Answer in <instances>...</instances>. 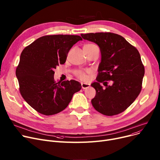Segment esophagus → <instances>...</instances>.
<instances>
[{
  "label": "esophagus",
  "mask_w": 160,
  "mask_h": 160,
  "mask_svg": "<svg viewBox=\"0 0 160 160\" xmlns=\"http://www.w3.org/2000/svg\"><path fill=\"white\" fill-rule=\"evenodd\" d=\"M81 85H82V89H88V88H89V86H90V85L89 84V83H82Z\"/></svg>",
  "instance_id": "34e87169"
}]
</instances>
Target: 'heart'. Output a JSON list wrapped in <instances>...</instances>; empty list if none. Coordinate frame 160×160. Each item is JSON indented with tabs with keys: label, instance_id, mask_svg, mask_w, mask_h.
Returning a JSON list of instances; mask_svg holds the SVG:
<instances>
[{
	"label": "heart",
	"instance_id": "heart-1",
	"mask_svg": "<svg viewBox=\"0 0 160 160\" xmlns=\"http://www.w3.org/2000/svg\"><path fill=\"white\" fill-rule=\"evenodd\" d=\"M96 46L94 44H91V43H89V44H86L84 45V47H94ZM88 72V71H83V70H77L75 72V74L78 78H79L81 80H86L88 78V75L87 73Z\"/></svg>",
	"mask_w": 160,
	"mask_h": 160
}]
</instances>
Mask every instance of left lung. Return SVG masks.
<instances>
[{
    "instance_id": "1",
    "label": "left lung",
    "mask_w": 160,
    "mask_h": 160,
    "mask_svg": "<svg viewBox=\"0 0 160 160\" xmlns=\"http://www.w3.org/2000/svg\"><path fill=\"white\" fill-rule=\"evenodd\" d=\"M81 36L97 44L101 53L97 82L91 84L96 90V95L91 100L92 105L105 115L122 113L141 91L145 67L139 51L117 33H82ZM110 80L112 85L108 86L107 81ZM100 82L103 83L105 88L100 86Z\"/></svg>"
}]
</instances>
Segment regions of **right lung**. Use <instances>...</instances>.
<instances>
[{
    "instance_id": "obj_1",
    "label": "right lung",
    "mask_w": 160,
    "mask_h": 160,
    "mask_svg": "<svg viewBox=\"0 0 160 160\" xmlns=\"http://www.w3.org/2000/svg\"><path fill=\"white\" fill-rule=\"evenodd\" d=\"M80 40L79 36H45L22 50L16 77L22 98L38 112L52 115L63 111L81 89L74 80L56 82L53 71L65 63L69 50Z\"/></svg>"
}]
</instances>
